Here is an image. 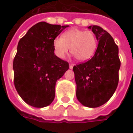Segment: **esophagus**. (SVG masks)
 <instances>
[{
	"label": "esophagus",
	"mask_w": 133,
	"mask_h": 133,
	"mask_svg": "<svg viewBox=\"0 0 133 133\" xmlns=\"http://www.w3.org/2000/svg\"><path fill=\"white\" fill-rule=\"evenodd\" d=\"M73 66H74V64H72V63H70V65H69V68H70V69H72V68H73Z\"/></svg>",
	"instance_id": "obj_1"
}]
</instances>
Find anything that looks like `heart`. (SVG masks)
Listing matches in <instances>:
<instances>
[{"mask_svg": "<svg viewBox=\"0 0 133 133\" xmlns=\"http://www.w3.org/2000/svg\"><path fill=\"white\" fill-rule=\"evenodd\" d=\"M54 52L57 57L63 59L69 52L79 61H86L92 58L98 48V40L91 31L72 28L65 31L63 37L53 41Z\"/></svg>", "mask_w": 133, "mask_h": 133, "instance_id": "obj_1", "label": "heart"}]
</instances>
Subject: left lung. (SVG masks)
<instances>
[{"label": "left lung", "mask_w": 133, "mask_h": 133, "mask_svg": "<svg viewBox=\"0 0 133 133\" xmlns=\"http://www.w3.org/2000/svg\"><path fill=\"white\" fill-rule=\"evenodd\" d=\"M98 41L94 56L73 67L76 83V97L88 108H98L107 103L117 88L120 61L118 47L106 30L90 25Z\"/></svg>", "instance_id": "8db88e82"}]
</instances>
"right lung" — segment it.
<instances>
[{
	"mask_svg": "<svg viewBox=\"0 0 133 133\" xmlns=\"http://www.w3.org/2000/svg\"><path fill=\"white\" fill-rule=\"evenodd\" d=\"M68 26L40 22L19 41L13 61L14 85L28 105L41 108L54 100L56 82L69 64L55 55L53 41Z\"/></svg>",
	"mask_w": 133,
	"mask_h": 133,
	"instance_id": "right-lung-1",
	"label": "right lung"
}]
</instances>
